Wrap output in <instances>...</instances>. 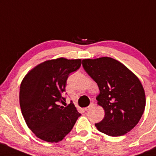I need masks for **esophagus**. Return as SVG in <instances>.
Returning a JSON list of instances; mask_svg holds the SVG:
<instances>
[{"instance_id": "esophagus-1", "label": "esophagus", "mask_w": 156, "mask_h": 156, "mask_svg": "<svg viewBox=\"0 0 156 156\" xmlns=\"http://www.w3.org/2000/svg\"><path fill=\"white\" fill-rule=\"evenodd\" d=\"M94 103H91V104L89 105V106H88L87 108H85V110L86 111H89V110H91V108H94Z\"/></svg>"}]
</instances>
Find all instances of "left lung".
<instances>
[{
  "label": "left lung",
  "mask_w": 156,
  "mask_h": 156,
  "mask_svg": "<svg viewBox=\"0 0 156 156\" xmlns=\"http://www.w3.org/2000/svg\"><path fill=\"white\" fill-rule=\"evenodd\" d=\"M84 70L98 85V105L104 119L95 123L99 132L111 136L126 134L138 123L145 108L141 82L132 72L110 57L83 59Z\"/></svg>",
  "instance_id": "8db88e82"
}]
</instances>
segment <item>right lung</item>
Returning a JSON list of instances; mask_svg holds the SVG:
<instances>
[{
  "label": "right lung",
  "instance_id": "right-lung-1",
  "mask_svg": "<svg viewBox=\"0 0 156 156\" xmlns=\"http://www.w3.org/2000/svg\"><path fill=\"white\" fill-rule=\"evenodd\" d=\"M80 59L59 58L40 64L27 73L20 86L22 113L37 137L48 142L61 141L81 114L64 97L70 73L80 68Z\"/></svg>",
  "mask_w": 156,
  "mask_h": 156
}]
</instances>
